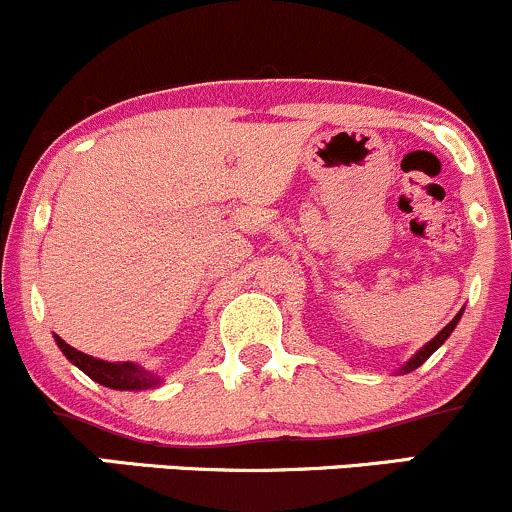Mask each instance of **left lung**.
Returning <instances> with one entry per match:
<instances>
[{
    "instance_id": "obj_1",
    "label": "left lung",
    "mask_w": 512,
    "mask_h": 512,
    "mask_svg": "<svg viewBox=\"0 0 512 512\" xmlns=\"http://www.w3.org/2000/svg\"><path fill=\"white\" fill-rule=\"evenodd\" d=\"M459 319H461V311H459V314H456V316H454V319H451V321H449V324H446L444 328H441V331L437 333V336H434V338H432V341H429V343H427V346H424V348H422V351H419L417 355H414V358L410 360V363H407V365H405V368H402V373H410V370H414V368H419V365H422V363H424V360H427V358H429V355H432L434 351H437V348L441 346V343H444V341H446V338H449V336H451V331H454V328H456V324H459Z\"/></svg>"
}]
</instances>
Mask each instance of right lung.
Here are the masks:
<instances>
[{
	"label": "right lung",
	"instance_id": "1",
	"mask_svg": "<svg viewBox=\"0 0 512 512\" xmlns=\"http://www.w3.org/2000/svg\"><path fill=\"white\" fill-rule=\"evenodd\" d=\"M58 348L66 353V358L71 363L78 365L88 378H93L95 383L112 387V390H142V387H152L157 385L159 380L154 378L152 373L142 370L139 365L132 363H107V360H98L93 355H85L80 351H75L73 346H68L61 336H56Z\"/></svg>",
	"mask_w": 512,
	"mask_h": 512
}]
</instances>
